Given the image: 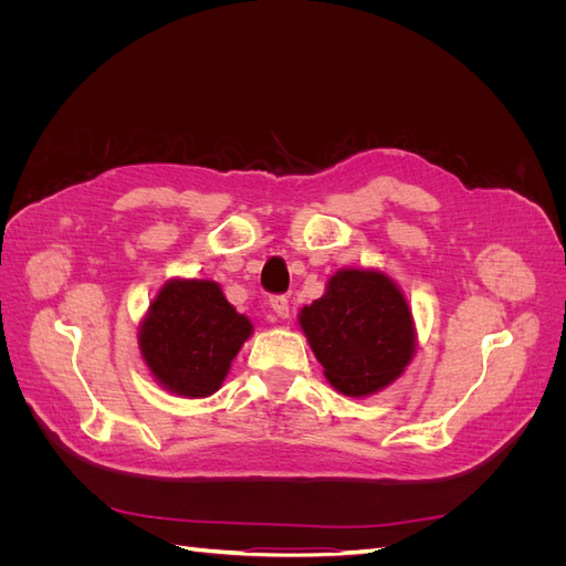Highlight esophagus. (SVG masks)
<instances>
[{"label":"esophagus","instance_id":"1","mask_svg":"<svg viewBox=\"0 0 566 566\" xmlns=\"http://www.w3.org/2000/svg\"><path fill=\"white\" fill-rule=\"evenodd\" d=\"M269 304H271L273 314H276L279 318H287V316H290V302H287L285 295H273V297L269 300Z\"/></svg>","mask_w":566,"mask_h":566}]
</instances>
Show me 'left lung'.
I'll use <instances>...</instances> for the list:
<instances>
[{"label":"left lung","instance_id":"1","mask_svg":"<svg viewBox=\"0 0 566 566\" xmlns=\"http://www.w3.org/2000/svg\"><path fill=\"white\" fill-rule=\"evenodd\" d=\"M300 325L325 378L347 397L387 387L416 352L408 302L380 271H337L325 295L304 306Z\"/></svg>","mask_w":566,"mask_h":566}]
</instances>
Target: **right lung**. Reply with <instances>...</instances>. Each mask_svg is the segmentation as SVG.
Wrapping results in <instances>:
<instances>
[{
  "label": "right lung",
  "instance_id": "right-lung-1",
  "mask_svg": "<svg viewBox=\"0 0 566 566\" xmlns=\"http://www.w3.org/2000/svg\"><path fill=\"white\" fill-rule=\"evenodd\" d=\"M250 333L214 281H169L148 306L139 347L165 389L200 399L221 387Z\"/></svg>",
  "mask_w": 566,
  "mask_h": 566
}]
</instances>
